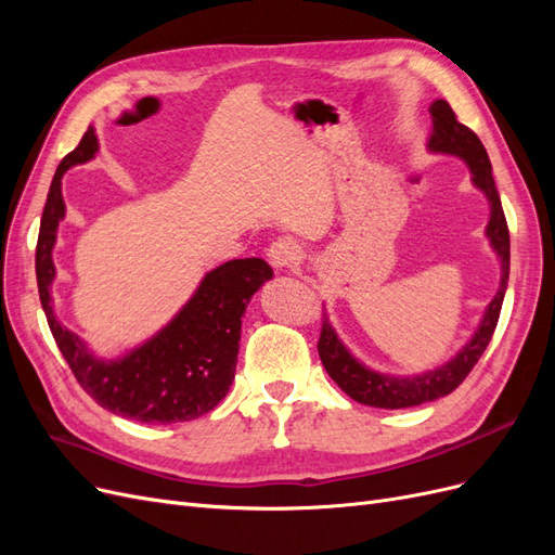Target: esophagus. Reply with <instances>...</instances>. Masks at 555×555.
<instances>
[{"mask_svg": "<svg viewBox=\"0 0 555 555\" xmlns=\"http://www.w3.org/2000/svg\"><path fill=\"white\" fill-rule=\"evenodd\" d=\"M268 259H271L278 271H284V268H292L304 259V249H300V245L294 238H278L268 247Z\"/></svg>", "mask_w": 555, "mask_h": 555, "instance_id": "1", "label": "esophagus"}]
</instances>
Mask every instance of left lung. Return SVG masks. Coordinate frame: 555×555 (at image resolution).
Instances as JSON below:
<instances>
[{
	"label": "left lung",
	"mask_w": 555,
	"mask_h": 555,
	"mask_svg": "<svg viewBox=\"0 0 555 555\" xmlns=\"http://www.w3.org/2000/svg\"><path fill=\"white\" fill-rule=\"evenodd\" d=\"M433 115V133H430V150L435 153H449L459 155L467 162L469 171H473V180L477 188L489 196L491 201V222L486 227L491 245L498 251L502 261V282L495 298L489 304L477 333L473 335L461 354L451 359L447 365L438 367L416 377H386L379 373L367 371L354 357L349 354L345 345L338 340V335L331 328L328 319L322 317V333H319L317 351L322 359L326 373L331 379L340 386V389L354 398L357 402L371 408H386V410H400V408H414L422 402H430L435 398L449 396L453 389H459L463 379L469 375V371L481 359L483 349L489 347L493 331L498 326V317L502 310V300H505L507 280H509V229L505 220V210L500 204V194L491 176V159L486 155V147L481 145L477 133L459 120V115L453 113L449 102L438 99L430 106Z\"/></svg>",
	"instance_id": "obj_1"
}]
</instances>
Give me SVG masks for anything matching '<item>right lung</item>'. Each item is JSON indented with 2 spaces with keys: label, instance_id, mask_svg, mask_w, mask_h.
I'll return each instance as SVG.
<instances>
[{
  "label": "right lung",
  "instance_id": "add662e5",
  "mask_svg": "<svg viewBox=\"0 0 555 555\" xmlns=\"http://www.w3.org/2000/svg\"><path fill=\"white\" fill-rule=\"evenodd\" d=\"M96 137L90 127L66 155L43 206L37 241L39 298L50 333L74 377L96 405L141 424L192 422L220 402L236 375L243 312L273 268L263 259H233L210 271L188 306L153 340L117 361H96L76 333L53 312L50 284L55 278L53 251L64 217L60 180L74 164L94 157Z\"/></svg>",
  "mask_w": 555,
  "mask_h": 555
}]
</instances>
